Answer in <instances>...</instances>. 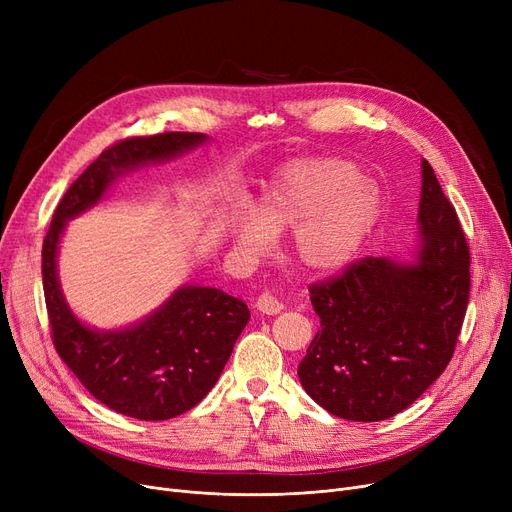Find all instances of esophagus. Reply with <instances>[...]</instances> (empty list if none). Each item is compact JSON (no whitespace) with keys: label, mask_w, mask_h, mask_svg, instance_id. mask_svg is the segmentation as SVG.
Wrapping results in <instances>:
<instances>
[{"label":"esophagus","mask_w":512,"mask_h":512,"mask_svg":"<svg viewBox=\"0 0 512 512\" xmlns=\"http://www.w3.org/2000/svg\"><path fill=\"white\" fill-rule=\"evenodd\" d=\"M255 307L265 315H276L284 309V305L274 297L272 292H261L255 301Z\"/></svg>","instance_id":"1"}]
</instances>
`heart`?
I'll return each instance as SVG.
<instances>
[{
  "label": "heart",
  "instance_id": "1",
  "mask_svg": "<svg viewBox=\"0 0 512 512\" xmlns=\"http://www.w3.org/2000/svg\"><path fill=\"white\" fill-rule=\"evenodd\" d=\"M380 211L378 188L351 161L303 159L274 174L257 209L238 205L232 234L242 249L263 253L276 234L297 230L299 261L315 272H338L363 249Z\"/></svg>",
  "mask_w": 512,
  "mask_h": 512
}]
</instances>
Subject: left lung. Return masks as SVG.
Returning a JSON list of instances; mask_svg holds the SVG:
<instances>
[{
  "instance_id": "obj_1",
  "label": "left lung",
  "mask_w": 512,
  "mask_h": 512,
  "mask_svg": "<svg viewBox=\"0 0 512 512\" xmlns=\"http://www.w3.org/2000/svg\"><path fill=\"white\" fill-rule=\"evenodd\" d=\"M413 263L365 257L309 286L321 328L299 363L305 392L346 421L405 411L452 359L471 288V255L434 168L421 161Z\"/></svg>"
}]
</instances>
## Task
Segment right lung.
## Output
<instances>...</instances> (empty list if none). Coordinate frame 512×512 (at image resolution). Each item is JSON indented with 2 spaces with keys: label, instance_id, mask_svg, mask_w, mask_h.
I'll use <instances>...</instances> for the list:
<instances>
[{
  "label": "right lung",
  "instance_id": "add662e5",
  "mask_svg": "<svg viewBox=\"0 0 512 512\" xmlns=\"http://www.w3.org/2000/svg\"><path fill=\"white\" fill-rule=\"evenodd\" d=\"M205 141L201 132H164L107 147L72 182L43 240V292L53 346L99 402L141 421H166L199 405L218 382L251 311L224 290L180 286L139 324L93 330L64 299L58 245L66 222L97 205L118 176L178 157Z\"/></svg>",
  "mask_w": 512,
  "mask_h": 512
}]
</instances>
